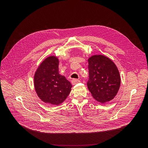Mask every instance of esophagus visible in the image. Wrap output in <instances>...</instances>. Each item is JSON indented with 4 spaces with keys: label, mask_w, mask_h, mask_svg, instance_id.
Listing matches in <instances>:
<instances>
[{
    "label": "esophagus",
    "mask_w": 148,
    "mask_h": 148,
    "mask_svg": "<svg viewBox=\"0 0 148 148\" xmlns=\"http://www.w3.org/2000/svg\"><path fill=\"white\" fill-rule=\"evenodd\" d=\"M79 82H80V81L78 79H73L72 80H71V83H72L73 85H75Z\"/></svg>",
    "instance_id": "obj_1"
}]
</instances>
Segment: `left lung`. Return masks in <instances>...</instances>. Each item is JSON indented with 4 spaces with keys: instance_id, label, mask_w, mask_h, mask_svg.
Returning a JSON list of instances; mask_svg holds the SVG:
<instances>
[{
    "instance_id": "obj_1",
    "label": "left lung",
    "mask_w": 148,
    "mask_h": 148,
    "mask_svg": "<svg viewBox=\"0 0 148 148\" xmlns=\"http://www.w3.org/2000/svg\"><path fill=\"white\" fill-rule=\"evenodd\" d=\"M88 88L92 97L101 103L113 99L120 86L119 71L108 57L92 56L88 59Z\"/></svg>"
}]
</instances>
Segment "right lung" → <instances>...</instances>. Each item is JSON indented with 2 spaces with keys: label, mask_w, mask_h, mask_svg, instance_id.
Instances as JSON below:
<instances>
[{
  "label": "right lung",
  "mask_w": 148,
  "mask_h": 148,
  "mask_svg": "<svg viewBox=\"0 0 148 148\" xmlns=\"http://www.w3.org/2000/svg\"><path fill=\"white\" fill-rule=\"evenodd\" d=\"M36 92L43 102L59 105L69 95L72 85L59 73V59L55 56L47 57L40 64L34 74Z\"/></svg>",
  "instance_id": "1"
}]
</instances>
